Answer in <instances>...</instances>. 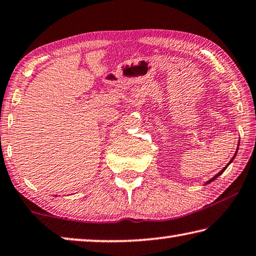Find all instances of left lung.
Listing matches in <instances>:
<instances>
[{"label":"left lung","mask_w":256,"mask_h":256,"mask_svg":"<svg viewBox=\"0 0 256 256\" xmlns=\"http://www.w3.org/2000/svg\"><path fill=\"white\" fill-rule=\"evenodd\" d=\"M238 146H239V144H238ZM237 150H238V149H237ZM236 155H237V152H234V157H232V158H231V160L229 162V163H228V165H230V163H231V162H232V160H234V157H236ZM228 165H226V168H223V170H222V171H220V172H218V173L216 174V176H214L212 178V179H210V180H208V182H206V184H210V182H212V181H214V180H216L218 176H221V174H222L223 172H224V171H226V168H228Z\"/></svg>","instance_id":"left-lung-1"}]
</instances>
